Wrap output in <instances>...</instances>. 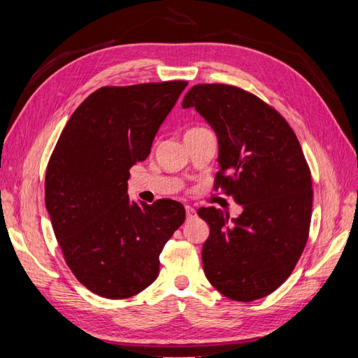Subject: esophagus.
Segmentation results:
<instances>
[{
	"label": "esophagus",
	"instance_id": "1",
	"mask_svg": "<svg viewBox=\"0 0 358 358\" xmlns=\"http://www.w3.org/2000/svg\"><path fill=\"white\" fill-rule=\"evenodd\" d=\"M196 215V210L192 206H186V217L187 218H194Z\"/></svg>",
	"mask_w": 358,
	"mask_h": 358
}]
</instances>
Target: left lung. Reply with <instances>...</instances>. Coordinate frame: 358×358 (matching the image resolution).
<instances>
[{
  "label": "left lung",
  "mask_w": 358,
  "mask_h": 358,
  "mask_svg": "<svg viewBox=\"0 0 358 358\" xmlns=\"http://www.w3.org/2000/svg\"><path fill=\"white\" fill-rule=\"evenodd\" d=\"M187 108L214 129L217 187L243 209L237 218L199 209L210 229L204 275L231 300L263 299L291 275L308 240L313 181L300 143L277 110L238 87L196 85L183 100Z\"/></svg>",
  "instance_id": "8db88e82"
}]
</instances>
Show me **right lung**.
<instances>
[{
	"label": "right lung",
	"mask_w": 358,
	"mask_h": 358,
	"mask_svg": "<svg viewBox=\"0 0 358 358\" xmlns=\"http://www.w3.org/2000/svg\"><path fill=\"white\" fill-rule=\"evenodd\" d=\"M186 81L101 87L72 113L45 171V209L66 263L106 299H129L152 285L159 254L185 223L183 204L129 200V169L152 141Z\"/></svg>",
	"instance_id": "1"
}]
</instances>
